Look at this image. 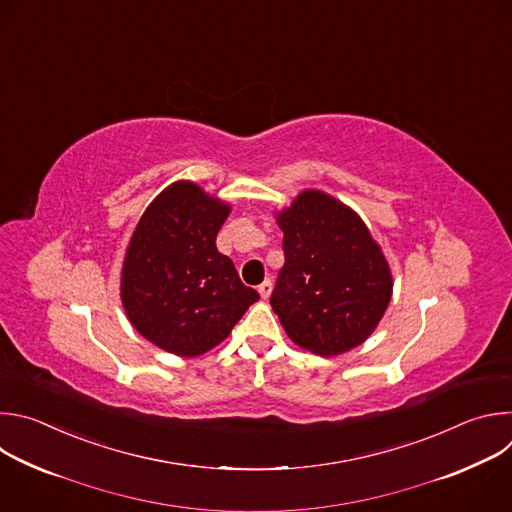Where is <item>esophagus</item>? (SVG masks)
I'll use <instances>...</instances> for the list:
<instances>
[{
  "mask_svg": "<svg viewBox=\"0 0 512 512\" xmlns=\"http://www.w3.org/2000/svg\"><path fill=\"white\" fill-rule=\"evenodd\" d=\"M271 289H273V283H271V279H265L261 285H259V296L263 298V300H267L269 296H271Z\"/></svg>",
  "mask_w": 512,
  "mask_h": 512,
  "instance_id": "34e87169",
  "label": "esophagus"
}]
</instances>
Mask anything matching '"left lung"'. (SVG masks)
I'll return each instance as SVG.
<instances>
[{
  "label": "left lung",
  "mask_w": 512,
  "mask_h": 512,
  "mask_svg": "<svg viewBox=\"0 0 512 512\" xmlns=\"http://www.w3.org/2000/svg\"><path fill=\"white\" fill-rule=\"evenodd\" d=\"M285 263L271 308L298 346L342 354L367 340L393 291L389 265L369 229L342 202L306 190L277 216Z\"/></svg>",
  "instance_id": "left-lung-1"
}]
</instances>
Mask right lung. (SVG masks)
Wrapping results in <instances>:
<instances>
[{"label":"right lung","mask_w":512,"mask_h":512,"mask_svg":"<svg viewBox=\"0 0 512 512\" xmlns=\"http://www.w3.org/2000/svg\"><path fill=\"white\" fill-rule=\"evenodd\" d=\"M231 206L192 182L168 186L139 218L121 271V302L135 330L178 356L221 344L259 300L218 253Z\"/></svg>","instance_id":"add662e5"}]
</instances>
